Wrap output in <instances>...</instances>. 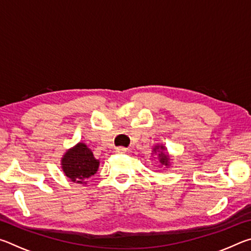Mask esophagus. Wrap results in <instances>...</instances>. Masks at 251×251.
<instances>
[{
  "mask_svg": "<svg viewBox=\"0 0 251 251\" xmlns=\"http://www.w3.org/2000/svg\"><path fill=\"white\" fill-rule=\"evenodd\" d=\"M127 150L124 147H117L116 148V152H120V154H124V152H126Z\"/></svg>",
  "mask_w": 251,
  "mask_h": 251,
  "instance_id": "obj_1",
  "label": "esophagus"
}]
</instances>
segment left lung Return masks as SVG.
<instances>
[{"mask_svg":"<svg viewBox=\"0 0 251 251\" xmlns=\"http://www.w3.org/2000/svg\"><path fill=\"white\" fill-rule=\"evenodd\" d=\"M165 147L163 145H156L154 147V152H157V156H158L160 165H164V166H169V156L167 152H164Z\"/></svg>","mask_w":251,"mask_h":251,"instance_id":"obj_1","label":"left lung"}]
</instances>
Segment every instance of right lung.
I'll list each match as a JSON object with an SVG mask.
<instances>
[{"label": "right lung", "instance_id": "add662e5", "mask_svg": "<svg viewBox=\"0 0 251 251\" xmlns=\"http://www.w3.org/2000/svg\"><path fill=\"white\" fill-rule=\"evenodd\" d=\"M61 165L65 176L72 181L86 184L84 182L85 179L96 174L100 160L95 158L92 151L85 144L78 143L63 155Z\"/></svg>", "mask_w": 251, "mask_h": 251}]
</instances>
